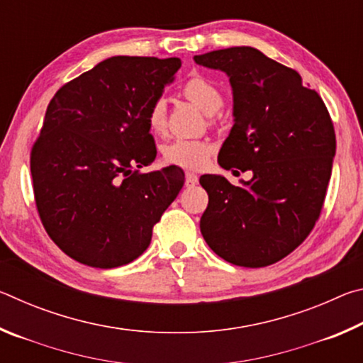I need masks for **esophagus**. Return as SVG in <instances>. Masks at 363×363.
Returning a JSON list of instances; mask_svg holds the SVG:
<instances>
[{
    "label": "esophagus",
    "mask_w": 363,
    "mask_h": 363,
    "mask_svg": "<svg viewBox=\"0 0 363 363\" xmlns=\"http://www.w3.org/2000/svg\"><path fill=\"white\" fill-rule=\"evenodd\" d=\"M199 184V176L195 173H186V186L187 187H194Z\"/></svg>",
    "instance_id": "1"
}]
</instances>
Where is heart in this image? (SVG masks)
Returning <instances> with one entry per match:
<instances>
[{
	"mask_svg": "<svg viewBox=\"0 0 363 363\" xmlns=\"http://www.w3.org/2000/svg\"><path fill=\"white\" fill-rule=\"evenodd\" d=\"M182 96L199 107L206 115L216 113L223 107L224 97L220 89L211 79L203 75L190 77L182 84ZM149 130L155 134H162L167 130V102L164 99H155L145 115ZM213 150V145L208 140L201 139H176L163 147L164 162L184 168H199L206 163Z\"/></svg>",
	"mask_w": 363,
	"mask_h": 363,
	"instance_id": "b5f03b06",
	"label": "heart"
}]
</instances>
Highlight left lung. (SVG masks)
<instances>
[{"label": "left lung", "mask_w": 363, "mask_h": 363, "mask_svg": "<svg viewBox=\"0 0 363 363\" xmlns=\"http://www.w3.org/2000/svg\"><path fill=\"white\" fill-rule=\"evenodd\" d=\"M194 60L223 70L232 86L233 126L219 164L253 173L240 187L224 176L200 177L210 199L201 235L227 262L269 266L298 248L320 216L336 152L333 121L296 70L255 48L219 49Z\"/></svg>", "instance_id": "8db88e82"}]
</instances>
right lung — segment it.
I'll return each instance as SVG.
<instances>
[{
  "label": "right lung",
  "instance_id": "add662e5",
  "mask_svg": "<svg viewBox=\"0 0 363 363\" xmlns=\"http://www.w3.org/2000/svg\"><path fill=\"white\" fill-rule=\"evenodd\" d=\"M179 69L177 57H108L49 102L30 169L41 223L72 259L130 264L182 189L179 167L138 169L157 157L147 108Z\"/></svg>",
  "mask_w": 363,
  "mask_h": 363
}]
</instances>
